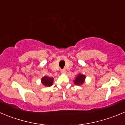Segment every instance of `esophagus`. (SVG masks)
Returning a JSON list of instances; mask_svg holds the SVG:
<instances>
[{"label":"esophagus","mask_w":125,"mask_h":125,"mask_svg":"<svg viewBox=\"0 0 125 125\" xmlns=\"http://www.w3.org/2000/svg\"><path fill=\"white\" fill-rule=\"evenodd\" d=\"M61 73H66V69L61 70Z\"/></svg>","instance_id":"obj_1"}]
</instances>
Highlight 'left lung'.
Segmentation results:
<instances>
[{
	"instance_id": "left-lung-1",
	"label": "left lung",
	"mask_w": 125,
	"mask_h": 125,
	"mask_svg": "<svg viewBox=\"0 0 125 125\" xmlns=\"http://www.w3.org/2000/svg\"><path fill=\"white\" fill-rule=\"evenodd\" d=\"M85 76L82 74H79L77 77H76L75 80H74V83L77 85H82L83 83L84 82L85 80Z\"/></svg>"
}]
</instances>
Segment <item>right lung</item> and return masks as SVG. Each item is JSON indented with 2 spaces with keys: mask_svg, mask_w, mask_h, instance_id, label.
<instances>
[{
  "mask_svg": "<svg viewBox=\"0 0 125 125\" xmlns=\"http://www.w3.org/2000/svg\"><path fill=\"white\" fill-rule=\"evenodd\" d=\"M42 83L46 86H51L53 85V78L45 76L42 78Z\"/></svg>",
  "mask_w": 125,
  "mask_h": 125,
  "instance_id": "obj_1",
  "label": "right lung"
}]
</instances>
